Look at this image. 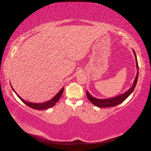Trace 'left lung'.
<instances>
[{
	"label": "left lung",
	"mask_w": 151,
	"mask_h": 151,
	"mask_svg": "<svg viewBox=\"0 0 151 151\" xmlns=\"http://www.w3.org/2000/svg\"><path fill=\"white\" fill-rule=\"evenodd\" d=\"M133 51V50H132ZM134 54L135 58H136V67H137V75L135 78V80L134 81L133 85L127 91L124 93L123 94H121L120 95L113 97V98H107V99H98L92 96L91 94L89 93V92L86 90V96L88 99L96 106L99 107V108H108V107H113L115 106H117L120 103L123 102L125 99L128 98L130 94L133 92L137 84V81L138 80V76H139V66H138V63H137V60L136 57V55L134 52V51H133Z\"/></svg>",
	"instance_id": "1"
}]
</instances>
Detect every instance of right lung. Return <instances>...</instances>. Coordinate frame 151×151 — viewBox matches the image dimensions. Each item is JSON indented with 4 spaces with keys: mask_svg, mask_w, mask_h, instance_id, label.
I'll return each mask as SVG.
<instances>
[{
    "mask_svg": "<svg viewBox=\"0 0 151 151\" xmlns=\"http://www.w3.org/2000/svg\"><path fill=\"white\" fill-rule=\"evenodd\" d=\"M10 85H11V84H10ZM11 87H12V90L14 91V93L17 94V96L20 98V99L21 100L22 102L24 103L25 104H27L28 106H29V107H30V108H32L33 109H38V110L47 109L48 108L53 107V106H55L56 104V103H57L59 101V99L61 98V95H62V94L63 93V90H64V88H61V90H60V91L57 94H56V95L52 99L49 100V101H48L42 103H31V102L26 101L25 100L22 99L19 95H18L17 93L15 91V90H14V88H12V85H11Z\"/></svg>",
    "mask_w": 151,
    "mask_h": 151,
    "instance_id": "right-lung-1",
    "label": "right lung"
}]
</instances>
